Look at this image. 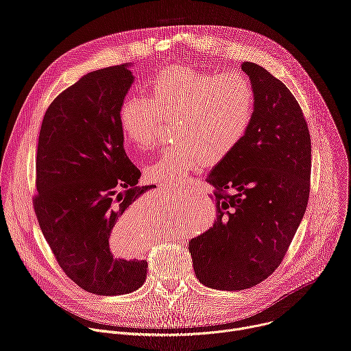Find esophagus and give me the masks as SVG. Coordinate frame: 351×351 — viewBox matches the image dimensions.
Here are the masks:
<instances>
[{"label": "esophagus", "mask_w": 351, "mask_h": 351, "mask_svg": "<svg viewBox=\"0 0 351 351\" xmlns=\"http://www.w3.org/2000/svg\"><path fill=\"white\" fill-rule=\"evenodd\" d=\"M167 189H171V187H167Z\"/></svg>", "instance_id": "34e87169"}]
</instances>
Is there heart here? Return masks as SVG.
Masks as SVG:
<instances>
[{
  "mask_svg": "<svg viewBox=\"0 0 351 351\" xmlns=\"http://www.w3.org/2000/svg\"><path fill=\"white\" fill-rule=\"evenodd\" d=\"M145 97L128 95L118 123L126 144L153 145L162 119L173 118L172 137L144 168L148 180L184 183L206 162L217 164L241 143L254 117V90L240 72H207L189 65L160 71L144 84Z\"/></svg>",
  "mask_w": 351,
  "mask_h": 351,
  "instance_id": "obj_1",
  "label": "heart"
}]
</instances>
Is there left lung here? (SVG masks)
Segmentation results:
<instances>
[{"label": "left lung", "instance_id": "8db88e82", "mask_svg": "<svg viewBox=\"0 0 351 351\" xmlns=\"http://www.w3.org/2000/svg\"><path fill=\"white\" fill-rule=\"evenodd\" d=\"M241 69L254 90V117L241 143L207 176L217 219L189 241L199 283L218 290L258 285L280 265L310 195L311 137L290 90L263 66Z\"/></svg>", "mask_w": 351, "mask_h": 351}]
</instances>
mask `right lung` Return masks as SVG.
Returning <instances> with one entry per match:
<instances>
[{
	"label": "right lung",
	"instance_id": "obj_1",
	"mask_svg": "<svg viewBox=\"0 0 351 351\" xmlns=\"http://www.w3.org/2000/svg\"><path fill=\"white\" fill-rule=\"evenodd\" d=\"M134 77L129 64L84 75L45 111L37 145L34 213L64 269L98 295L137 290L145 260L117 258L110 241L123 233L129 207L154 186H137L140 171L123 148L118 110Z\"/></svg>",
	"mask_w": 351,
	"mask_h": 351
}]
</instances>
